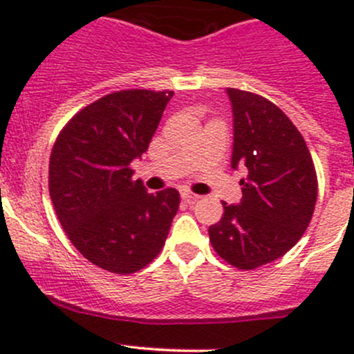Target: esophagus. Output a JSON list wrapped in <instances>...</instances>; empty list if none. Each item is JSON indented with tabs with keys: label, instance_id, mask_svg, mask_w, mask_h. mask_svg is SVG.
Here are the masks:
<instances>
[{
	"label": "esophagus",
	"instance_id": "obj_1",
	"mask_svg": "<svg viewBox=\"0 0 354 354\" xmlns=\"http://www.w3.org/2000/svg\"><path fill=\"white\" fill-rule=\"evenodd\" d=\"M198 198H200L198 195L190 194V192H183V194H181V200H183V202H187V203H194V202H197Z\"/></svg>",
	"mask_w": 354,
	"mask_h": 354
}]
</instances>
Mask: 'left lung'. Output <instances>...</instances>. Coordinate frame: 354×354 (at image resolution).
Masks as SVG:
<instances>
[{
  "label": "left lung",
  "mask_w": 354,
  "mask_h": 354,
  "mask_svg": "<svg viewBox=\"0 0 354 354\" xmlns=\"http://www.w3.org/2000/svg\"><path fill=\"white\" fill-rule=\"evenodd\" d=\"M233 104V167H243L240 205L223 202L209 227L217 255L252 270L286 255L303 236L317 202V173L298 128L269 99L227 88Z\"/></svg>",
  "instance_id": "1"
}]
</instances>
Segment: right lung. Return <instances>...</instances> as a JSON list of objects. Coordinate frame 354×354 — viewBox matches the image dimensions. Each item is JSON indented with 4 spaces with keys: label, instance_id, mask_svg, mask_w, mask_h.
<instances>
[{
    "label": "right lung",
    "instance_id": "add662e5",
    "mask_svg": "<svg viewBox=\"0 0 354 354\" xmlns=\"http://www.w3.org/2000/svg\"><path fill=\"white\" fill-rule=\"evenodd\" d=\"M173 91H116L78 111L49 157V195L68 240L94 266L133 274L166 243L180 194H149L131 160L149 149Z\"/></svg>",
    "mask_w": 354,
    "mask_h": 354
}]
</instances>
